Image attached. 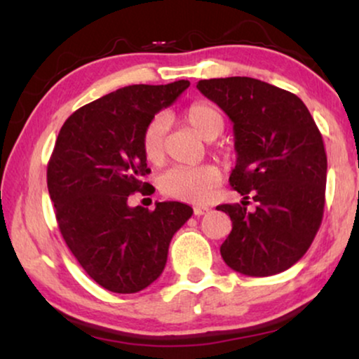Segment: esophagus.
Wrapping results in <instances>:
<instances>
[{"instance_id":"1","label":"esophagus","mask_w":359,"mask_h":359,"mask_svg":"<svg viewBox=\"0 0 359 359\" xmlns=\"http://www.w3.org/2000/svg\"><path fill=\"white\" fill-rule=\"evenodd\" d=\"M209 208H208V205H196V208H194V214L196 215H204V214H208L209 212Z\"/></svg>"}]
</instances>
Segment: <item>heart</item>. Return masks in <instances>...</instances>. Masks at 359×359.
<instances>
[{
    "instance_id": "obj_1",
    "label": "heart",
    "mask_w": 359,
    "mask_h": 359,
    "mask_svg": "<svg viewBox=\"0 0 359 359\" xmlns=\"http://www.w3.org/2000/svg\"><path fill=\"white\" fill-rule=\"evenodd\" d=\"M184 121L205 140L222 134L225 121L222 112L210 102H193L184 111ZM168 129L166 116L158 114L145 126L142 134V150L151 163H160L165 155V137ZM220 181V171L214 165L175 166L161 176V189L171 198L186 203H204Z\"/></svg>"
}]
</instances>
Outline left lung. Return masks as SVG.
<instances>
[{"mask_svg": "<svg viewBox=\"0 0 359 359\" xmlns=\"http://www.w3.org/2000/svg\"><path fill=\"white\" fill-rule=\"evenodd\" d=\"M198 90L233 124L237 165L230 186L242 204L217 205L232 220L220 247L229 268L247 276H273L301 259L320 227L327 155L320 132L296 95L262 80H201ZM257 203L246 210L248 198Z\"/></svg>", "mask_w": 359, "mask_h": 359, "instance_id": "obj_1", "label": "left lung"}]
</instances>
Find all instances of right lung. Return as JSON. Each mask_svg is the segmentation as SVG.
I'll use <instances>...</instances> for the list:
<instances>
[{"mask_svg": "<svg viewBox=\"0 0 359 359\" xmlns=\"http://www.w3.org/2000/svg\"><path fill=\"white\" fill-rule=\"evenodd\" d=\"M189 86L119 88L80 107L58 132L47 166V188L62 237L88 276L107 291L139 292L163 273L173 235L193 215L188 204L129 208L150 173L142 134L156 112Z\"/></svg>", "mask_w": 359, "mask_h": 359, "instance_id": "1", "label": "right lung"}]
</instances>
